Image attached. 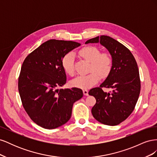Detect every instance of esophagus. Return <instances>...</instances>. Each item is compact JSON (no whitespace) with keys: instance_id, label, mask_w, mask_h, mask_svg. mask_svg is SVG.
Wrapping results in <instances>:
<instances>
[{"instance_id":"esophagus-1","label":"esophagus","mask_w":157,"mask_h":157,"mask_svg":"<svg viewBox=\"0 0 157 157\" xmlns=\"http://www.w3.org/2000/svg\"><path fill=\"white\" fill-rule=\"evenodd\" d=\"M83 94L85 96H88V91L87 90H83Z\"/></svg>"}]
</instances>
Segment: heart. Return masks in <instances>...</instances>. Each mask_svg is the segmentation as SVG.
Returning <instances> with one entry per match:
<instances>
[{
  "mask_svg": "<svg viewBox=\"0 0 157 157\" xmlns=\"http://www.w3.org/2000/svg\"><path fill=\"white\" fill-rule=\"evenodd\" d=\"M79 55L90 62L89 74L80 75L71 80V86L88 89L96 84L101 77H106L113 67V59L110 55L101 53L96 47L86 46L79 51ZM61 65L65 72L72 76L75 73L74 55L71 52L65 54L61 60Z\"/></svg>",
  "mask_w": 157,
  "mask_h": 157,
  "instance_id": "heart-1",
  "label": "heart"
}]
</instances>
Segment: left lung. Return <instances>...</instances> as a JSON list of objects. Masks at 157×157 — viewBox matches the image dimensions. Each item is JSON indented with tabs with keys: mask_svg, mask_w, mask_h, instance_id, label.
I'll return each instance as SVG.
<instances>
[{
	"mask_svg": "<svg viewBox=\"0 0 157 157\" xmlns=\"http://www.w3.org/2000/svg\"><path fill=\"white\" fill-rule=\"evenodd\" d=\"M98 42L110 53L113 67L105 81L88 92L96 99L92 113L102 124L115 126L125 121L135 108L141 89L139 69L131 52L110 36L95 37L85 44ZM103 87L111 88L112 92H103Z\"/></svg>",
	"mask_w": 157,
	"mask_h": 157,
	"instance_id": "obj_1",
	"label": "left lung"
}]
</instances>
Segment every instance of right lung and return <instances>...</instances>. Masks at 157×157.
I'll return each instance as SVG.
<instances>
[{"mask_svg":"<svg viewBox=\"0 0 157 157\" xmlns=\"http://www.w3.org/2000/svg\"><path fill=\"white\" fill-rule=\"evenodd\" d=\"M79 46L73 41L51 39L33 51L22 64L18 79L22 105L31 119L46 129L65 124L73 103L83 96L80 88H57L67 81L62 58Z\"/></svg>","mask_w":157,"mask_h":157,"instance_id":"add662e5","label":"right lung"}]
</instances>
